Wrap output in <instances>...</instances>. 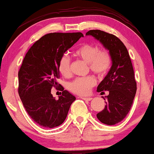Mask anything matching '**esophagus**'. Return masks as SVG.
<instances>
[{"mask_svg":"<svg viewBox=\"0 0 154 154\" xmlns=\"http://www.w3.org/2000/svg\"><path fill=\"white\" fill-rule=\"evenodd\" d=\"M81 99H83V100H85V101H91L92 100L91 97H81Z\"/></svg>","mask_w":154,"mask_h":154,"instance_id":"esophagus-1","label":"esophagus"}]
</instances>
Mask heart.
Returning <instances> with one entry per match:
<instances>
[{
  "label": "heart",
  "instance_id": "heart-1",
  "mask_svg": "<svg viewBox=\"0 0 154 154\" xmlns=\"http://www.w3.org/2000/svg\"><path fill=\"white\" fill-rule=\"evenodd\" d=\"M75 55L89 63L90 69L95 73L103 75L107 72L111 65V59L109 53L105 50H99L94 44H83L75 50ZM60 73L68 76L70 73V60L66 55L60 58L58 64ZM96 81L93 76L77 78L69 84L68 88L73 93L79 96H86L90 93Z\"/></svg>",
  "mask_w": 154,
  "mask_h": 154
}]
</instances>
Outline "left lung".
<instances>
[{"instance_id": "1", "label": "left lung", "mask_w": 154, "mask_h": 154, "mask_svg": "<svg viewBox=\"0 0 154 154\" xmlns=\"http://www.w3.org/2000/svg\"><path fill=\"white\" fill-rule=\"evenodd\" d=\"M86 35L93 36L109 51L112 66L106 76L98 85L97 92H109L104 96V110L97 113L103 124L113 125L122 121L132 106L136 93V82L129 53L120 39L99 29L90 30Z\"/></svg>"}]
</instances>
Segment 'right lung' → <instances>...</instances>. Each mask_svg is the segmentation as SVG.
<instances>
[{
    "mask_svg": "<svg viewBox=\"0 0 154 154\" xmlns=\"http://www.w3.org/2000/svg\"><path fill=\"white\" fill-rule=\"evenodd\" d=\"M81 32L50 33L37 41L26 54L18 72V93L32 119L44 128L59 126L75 97L67 90L56 100L51 89L58 87L60 58L79 38ZM61 90V91H62Z\"/></svg>",
    "mask_w": 154,
    "mask_h": 154,
    "instance_id": "obj_1",
    "label": "right lung"
}]
</instances>
